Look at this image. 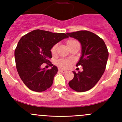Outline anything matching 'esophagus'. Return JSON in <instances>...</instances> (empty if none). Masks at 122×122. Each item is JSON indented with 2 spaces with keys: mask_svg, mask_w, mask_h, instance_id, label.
<instances>
[{
  "mask_svg": "<svg viewBox=\"0 0 122 122\" xmlns=\"http://www.w3.org/2000/svg\"><path fill=\"white\" fill-rule=\"evenodd\" d=\"M59 71H60V72H62V73H66V72H67V71H66V70H61V69H59Z\"/></svg>",
  "mask_w": 122,
  "mask_h": 122,
  "instance_id": "1",
  "label": "esophagus"
}]
</instances>
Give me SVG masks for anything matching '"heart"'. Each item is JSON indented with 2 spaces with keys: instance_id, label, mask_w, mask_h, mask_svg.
<instances>
[{
  "instance_id": "heart-1",
  "label": "heart",
  "mask_w": 122,
  "mask_h": 122,
  "mask_svg": "<svg viewBox=\"0 0 122 122\" xmlns=\"http://www.w3.org/2000/svg\"><path fill=\"white\" fill-rule=\"evenodd\" d=\"M76 42H77V41H74V40H68L67 41L66 44H67V46H68V48L69 46H71L72 44H74V43ZM56 48H57V45H56H56H54V46H52V48H51V54H52L53 55H55V53H56ZM56 65H57L58 67H61V68H68V67L70 66V65H71V61L67 60H65V59H60V60H58V61H56Z\"/></svg>"
}]
</instances>
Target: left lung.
<instances>
[{"label": "left lung", "instance_id": "1", "mask_svg": "<svg viewBox=\"0 0 122 122\" xmlns=\"http://www.w3.org/2000/svg\"><path fill=\"white\" fill-rule=\"evenodd\" d=\"M68 36L77 39L81 45V55L76 66H81L83 71L74 73L68 83L74 90L84 92L97 84L105 71L109 52L104 41L92 32L80 30L67 33Z\"/></svg>", "mask_w": 122, "mask_h": 122}]
</instances>
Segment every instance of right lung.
Segmentation results:
<instances>
[{"label": "right lung", "instance_id": "right-lung-1", "mask_svg": "<svg viewBox=\"0 0 122 122\" xmlns=\"http://www.w3.org/2000/svg\"><path fill=\"white\" fill-rule=\"evenodd\" d=\"M68 36L64 33H52L36 29L20 38L15 51L17 71L25 84L31 90L44 92L53 83L58 68L50 64L51 69L41 67L50 62L54 45Z\"/></svg>", "mask_w": 122, "mask_h": 122}]
</instances>
